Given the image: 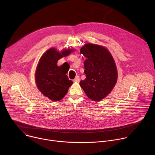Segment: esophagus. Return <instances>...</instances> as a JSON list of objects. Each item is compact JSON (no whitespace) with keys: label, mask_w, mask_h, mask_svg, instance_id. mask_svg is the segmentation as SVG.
Returning a JSON list of instances; mask_svg holds the SVG:
<instances>
[{"label":"esophagus","mask_w":155,"mask_h":155,"mask_svg":"<svg viewBox=\"0 0 155 155\" xmlns=\"http://www.w3.org/2000/svg\"><path fill=\"white\" fill-rule=\"evenodd\" d=\"M80 77H78V76H77V77H76L75 78V79L74 80V82H76V83H78L79 81H80Z\"/></svg>","instance_id":"34e87169"}]
</instances>
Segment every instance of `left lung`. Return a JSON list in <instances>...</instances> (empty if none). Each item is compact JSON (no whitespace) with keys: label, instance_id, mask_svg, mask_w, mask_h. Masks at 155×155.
<instances>
[{"label":"left lung","instance_id":"8db88e82","mask_svg":"<svg viewBox=\"0 0 155 155\" xmlns=\"http://www.w3.org/2000/svg\"><path fill=\"white\" fill-rule=\"evenodd\" d=\"M80 51L86 58L84 62L86 78L80 84L90 99L100 101L111 93L117 81L114 58L105 47L90 43Z\"/></svg>","mask_w":155,"mask_h":155}]
</instances>
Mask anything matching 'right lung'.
Listing matches in <instances>:
<instances>
[{
    "mask_svg": "<svg viewBox=\"0 0 155 155\" xmlns=\"http://www.w3.org/2000/svg\"><path fill=\"white\" fill-rule=\"evenodd\" d=\"M74 51L64 49L61 52L55 48L48 50L40 58L37 64L35 77L39 91L52 101L62 99L67 94L73 82L66 75L68 71L63 65H57L59 59L66 57Z\"/></svg>",
    "mask_w": 155,
    "mask_h": 155,
    "instance_id": "obj_1",
    "label": "right lung"
}]
</instances>
